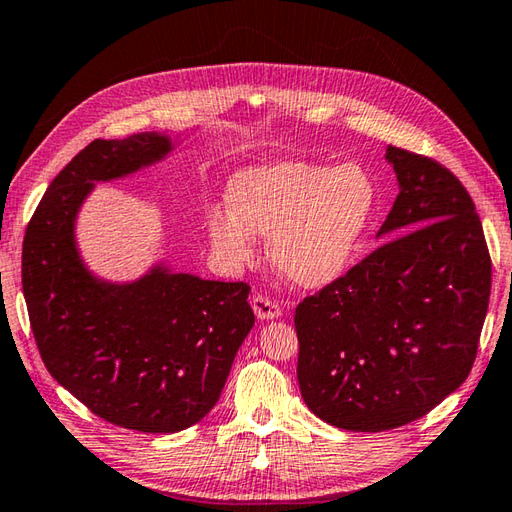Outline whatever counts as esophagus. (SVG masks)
<instances>
[{"instance_id": "1", "label": "esophagus", "mask_w": 512, "mask_h": 512, "mask_svg": "<svg viewBox=\"0 0 512 512\" xmlns=\"http://www.w3.org/2000/svg\"><path fill=\"white\" fill-rule=\"evenodd\" d=\"M252 309H254L258 320H276V317L280 315V304L276 300L267 298V295H263V293L254 295Z\"/></svg>"}]
</instances>
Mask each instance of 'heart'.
Here are the masks:
<instances>
[{
    "mask_svg": "<svg viewBox=\"0 0 512 512\" xmlns=\"http://www.w3.org/2000/svg\"><path fill=\"white\" fill-rule=\"evenodd\" d=\"M232 210L214 208L208 230L219 252L247 263L256 236H269L271 263L293 285L315 289L346 271L377 206V186L355 162L326 166L282 160L245 168L227 190Z\"/></svg>",
    "mask_w": 512,
    "mask_h": 512,
    "instance_id": "1",
    "label": "heart"
}]
</instances>
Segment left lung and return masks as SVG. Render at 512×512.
I'll use <instances>...</instances> for the list:
<instances>
[{
	"label": "left lung",
	"instance_id": "obj_1",
	"mask_svg": "<svg viewBox=\"0 0 512 512\" xmlns=\"http://www.w3.org/2000/svg\"><path fill=\"white\" fill-rule=\"evenodd\" d=\"M385 157L401 188L377 234L388 241L306 295L293 317L302 399L348 431L407 425L456 392L491 295V256L467 188L431 157L399 146Z\"/></svg>",
	"mask_w": 512,
	"mask_h": 512
}]
</instances>
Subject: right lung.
<instances>
[{"label": "right lung", "instance_id": "obj_1", "mask_svg": "<svg viewBox=\"0 0 512 512\" xmlns=\"http://www.w3.org/2000/svg\"><path fill=\"white\" fill-rule=\"evenodd\" d=\"M173 149L162 133L94 140L52 179L26 227L21 285L52 377L124 429L175 434L219 401L254 326L247 282L201 280L155 265L129 285L92 276L74 221L94 181L131 175Z\"/></svg>", "mask_w": 512, "mask_h": 512}]
</instances>
